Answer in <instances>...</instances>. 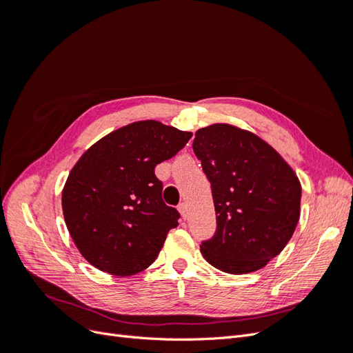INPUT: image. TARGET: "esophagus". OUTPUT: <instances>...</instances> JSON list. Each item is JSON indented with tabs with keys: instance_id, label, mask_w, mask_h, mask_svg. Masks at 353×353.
<instances>
[{
	"instance_id": "34e87169",
	"label": "esophagus",
	"mask_w": 353,
	"mask_h": 353,
	"mask_svg": "<svg viewBox=\"0 0 353 353\" xmlns=\"http://www.w3.org/2000/svg\"><path fill=\"white\" fill-rule=\"evenodd\" d=\"M178 210H179V213H181V216H183L184 219H187L188 218V209H187V203H179L178 205Z\"/></svg>"
}]
</instances>
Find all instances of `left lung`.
Segmentation results:
<instances>
[{"instance_id":"8db88e82","label":"left lung","mask_w":353,"mask_h":353,"mask_svg":"<svg viewBox=\"0 0 353 353\" xmlns=\"http://www.w3.org/2000/svg\"><path fill=\"white\" fill-rule=\"evenodd\" d=\"M193 150L206 174L216 231L200 250L228 274L258 271L290 241L302 187L293 169L262 138L228 123L196 132Z\"/></svg>"}]
</instances>
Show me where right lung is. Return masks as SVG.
<instances>
[{
  "label": "right lung",
  "mask_w": 353,
  "mask_h": 353,
  "mask_svg": "<svg viewBox=\"0 0 353 353\" xmlns=\"http://www.w3.org/2000/svg\"><path fill=\"white\" fill-rule=\"evenodd\" d=\"M191 135L157 121L134 122L101 138L73 166L61 194L63 215L95 268L128 276L156 261L179 213L165 205L154 168Z\"/></svg>",
  "instance_id": "1"
}]
</instances>
